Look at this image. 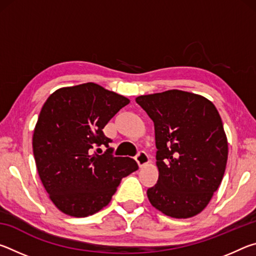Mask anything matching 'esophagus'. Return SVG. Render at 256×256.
Wrapping results in <instances>:
<instances>
[{
	"label": "esophagus",
	"instance_id": "34e87169",
	"mask_svg": "<svg viewBox=\"0 0 256 256\" xmlns=\"http://www.w3.org/2000/svg\"><path fill=\"white\" fill-rule=\"evenodd\" d=\"M136 160L138 166L144 167L146 164H148V162H149V157H148V154L144 152V151H138V154L136 156Z\"/></svg>",
	"mask_w": 256,
	"mask_h": 256
}]
</instances>
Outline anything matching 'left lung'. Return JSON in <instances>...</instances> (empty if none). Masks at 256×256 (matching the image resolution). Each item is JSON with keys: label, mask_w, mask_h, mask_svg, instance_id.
<instances>
[{"label": "left lung", "mask_w": 256, "mask_h": 256, "mask_svg": "<svg viewBox=\"0 0 256 256\" xmlns=\"http://www.w3.org/2000/svg\"><path fill=\"white\" fill-rule=\"evenodd\" d=\"M136 102L154 120L157 184L151 204L172 218L204 209L226 170L228 142L222 118L206 98L182 90L140 96Z\"/></svg>", "instance_id": "8db88e82"}]
</instances>
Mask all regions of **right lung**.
Listing matches in <instances>:
<instances>
[{"label": "right lung", "mask_w": 256, "mask_h": 256, "mask_svg": "<svg viewBox=\"0 0 256 256\" xmlns=\"http://www.w3.org/2000/svg\"><path fill=\"white\" fill-rule=\"evenodd\" d=\"M130 100L92 82L56 90L42 106L32 136L37 170L50 200L66 214L88 216L110 202L123 177L138 170L114 157L102 128ZM100 145L105 153L98 155Z\"/></svg>", "instance_id": "right-lung-1"}]
</instances>
